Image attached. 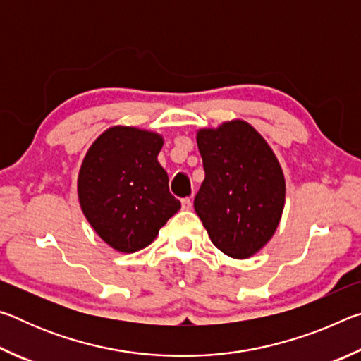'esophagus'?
Segmentation results:
<instances>
[{"label":"esophagus","instance_id":"esophagus-1","mask_svg":"<svg viewBox=\"0 0 361 361\" xmlns=\"http://www.w3.org/2000/svg\"><path fill=\"white\" fill-rule=\"evenodd\" d=\"M181 207L185 210H191L192 209V200H191V197H185L181 200Z\"/></svg>","mask_w":361,"mask_h":361}]
</instances>
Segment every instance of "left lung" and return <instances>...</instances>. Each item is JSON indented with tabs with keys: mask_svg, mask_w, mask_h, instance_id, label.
I'll return each instance as SVG.
<instances>
[{
	"mask_svg": "<svg viewBox=\"0 0 361 361\" xmlns=\"http://www.w3.org/2000/svg\"><path fill=\"white\" fill-rule=\"evenodd\" d=\"M205 180L194 210L218 250L245 259L276 232L285 204V178L266 140L245 121L197 132Z\"/></svg>",
	"mask_w": 361,
	"mask_h": 361,
	"instance_id": "8db88e82",
	"label": "left lung"
}]
</instances>
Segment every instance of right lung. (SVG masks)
I'll list each match as a JSON object with an SVG mask.
<instances>
[{
    "label": "right lung",
    "mask_w": 361,
    "mask_h": 361,
    "mask_svg": "<svg viewBox=\"0 0 361 361\" xmlns=\"http://www.w3.org/2000/svg\"><path fill=\"white\" fill-rule=\"evenodd\" d=\"M162 145L159 133L118 126L103 132L84 157L79 204L97 234L118 252L148 247L181 209L157 162Z\"/></svg>",
    "instance_id": "add662e5"
}]
</instances>
